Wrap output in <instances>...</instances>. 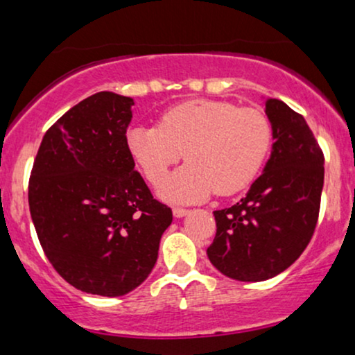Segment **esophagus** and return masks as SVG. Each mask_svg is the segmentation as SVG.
Listing matches in <instances>:
<instances>
[{
    "instance_id": "obj_1",
    "label": "esophagus",
    "mask_w": 355,
    "mask_h": 355,
    "mask_svg": "<svg viewBox=\"0 0 355 355\" xmlns=\"http://www.w3.org/2000/svg\"><path fill=\"white\" fill-rule=\"evenodd\" d=\"M185 215H189V210H187V209H180V207H175V209H173V217L175 218H182V217H185Z\"/></svg>"
}]
</instances>
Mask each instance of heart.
<instances>
[{"label":"heart","instance_id":"heart-1","mask_svg":"<svg viewBox=\"0 0 355 355\" xmlns=\"http://www.w3.org/2000/svg\"><path fill=\"white\" fill-rule=\"evenodd\" d=\"M272 140L266 113L218 100L182 101L162 113L158 126H133L126 133L128 152L152 185L186 153L189 164L158 190L172 203L243 190L262 170Z\"/></svg>","mask_w":355,"mask_h":355}]
</instances>
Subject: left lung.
Masks as SVG:
<instances>
[{"label": "left lung", "instance_id": "left-lung-1", "mask_svg": "<svg viewBox=\"0 0 355 355\" xmlns=\"http://www.w3.org/2000/svg\"><path fill=\"white\" fill-rule=\"evenodd\" d=\"M274 145L263 173L230 209L215 210L211 266L240 282H262L299 259L311 242L324 187V155L302 115L266 100Z\"/></svg>", "mask_w": 355, "mask_h": 355}]
</instances>
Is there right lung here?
Segmentation results:
<instances>
[{"instance_id": "right-lung-1", "label": "right lung", "mask_w": 355, "mask_h": 355, "mask_svg": "<svg viewBox=\"0 0 355 355\" xmlns=\"http://www.w3.org/2000/svg\"><path fill=\"white\" fill-rule=\"evenodd\" d=\"M133 98L88 96L44 133L28 189L55 270L81 292L120 297L150 275L172 210L155 200L126 146Z\"/></svg>"}]
</instances>
